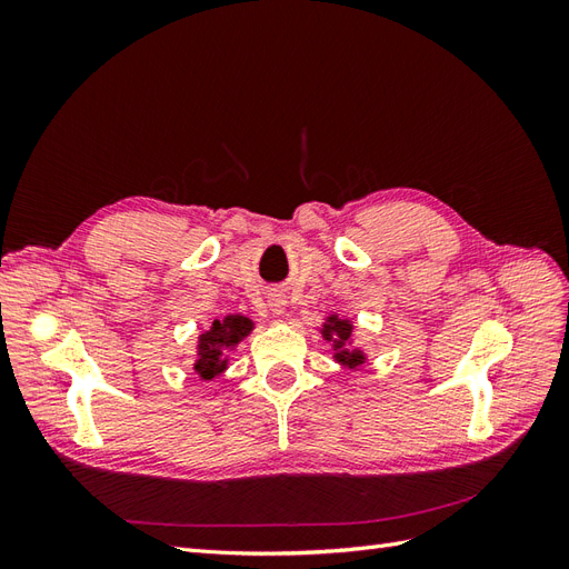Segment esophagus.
<instances>
[{
  "mask_svg": "<svg viewBox=\"0 0 569 569\" xmlns=\"http://www.w3.org/2000/svg\"><path fill=\"white\" fill-rule=\"evenodd\" d=\"M268 308H270L272 316H282V313H284L287 299H284L282 291H272V295L268 297Z\"/></svg>",
  "mask_w": 569,
  "mask_h": 569,
  "instance_id": "34e87169",
  "label": "esophagus"
}]
</instances>
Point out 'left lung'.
I'll list each match as a JSON object with an SVG mask.
<instances>
[{
    "instance_id": "8db88e82",
    "label": "left lung",
    "mask_w": 569,
    "mask_h": 569,
    "mask_svg": "<svg viewBox=\"0 0 569 569\" xmlns=\"http://www.w3.org/2000/svg\"><path fill=\"white\" fill-rule=\"evenodd\" d=\"M318 332L330 343L332 360L343 370H356L368 363V351L356 343V322L351 318H341L339 313L325 316V322L318 327Z\"/></svg>"
}]
</instances>
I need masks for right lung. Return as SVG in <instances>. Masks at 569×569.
I'll return each mask as SVG.
<instances>
[{
  "mask_svg": "<svg viewBox=\"0 0 569 569\" xmlns=\"http://www.w3.org/2000/svg\"><path fill=\"white\" fill-rule=\"evenodd\" d=\"M256 330V322L242 313L213 320L209 330L197 335L192 370L201 382H211L230 368V353Z\"/></svg>",
  "mask_w": 569,
  "mask_h": 569,
  "instance_id": "obj_1",
  "label": "right lung"
}]
</instances>
